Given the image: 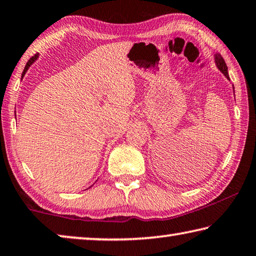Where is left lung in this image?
Wrapping results in <instances>:
<instances>
[{"label": "left lung", "instance_id": "1", "mask_svg": "<svg viewBox=\"0 0 256 256\" xmlns=\"http://www.w3.org/2000/svg\"><path fill=\"white\" fill-rule=\"evenodd\" d=\"M214 62H216V68H219L220 71H222L224 73V76L227 78V79H229V76H228V68L226 66V62H224V60L222 58V56L220 54H216L214 55ZM235 92V90H234ZM235 94V92H234Z\"/></svg>", "mask_w": 256, "mask_h": 256}]
</instances>
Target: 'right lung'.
I'll list each match as a JSON object with an SVG mask.
<instances>
[{"mask_svg": "<svg viewBox=\"0 0 256 256\" xmlns=\"http://www.w3.org/2000/svg\"><path fill=\"white\" fill-rule=\"evenodd\" d=\"M38 56H40V54H36V55L32 56V58L28 60L27 64H26V68H24V72H22V76L26 74V72H27V70H28V68H29V66H32V64L34 62V60H36L38 58ZM90 188H92V186H90ZM86 190H88V188H86Z\"/></svg>", "mask_w": 256, "mask_h": 256, "instance_id": "obj_1", "label": "right lung"}]
</instances>
